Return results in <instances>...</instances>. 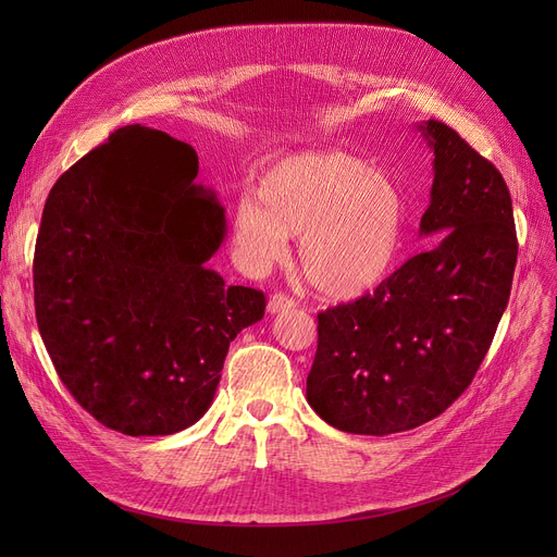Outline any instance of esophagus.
<instances>
[{
    "label": "esophagus",
    "instance_id": "obj_1",
    "mask_svg": "<svg viewBox=\"0 0 557 557\" xmlns=\"http://www.w3.org/2000/svg\"><path fill=\"white\" fill-rule=\"evenodd\" d=\"M298 302L294 300V298H288V296H284V294H275V296H271V300H269V313H280V311H288V309H294Z\"/></svg>",
    "mask_w": 557,
    "mask_h": 557
}]
</instances>
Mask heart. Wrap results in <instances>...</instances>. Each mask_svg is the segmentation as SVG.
Instances as JSON below:
<instances>
[{
  "label": "heart",
  "mask_w": 557,
  "mask_h": 557,
  "mask_svg": "<svg viewBox=\"0 0 557 557\" xmlns=\"http://www.w3.org/2000/svg\"><path fill=\"white\" fill-rule=\"evenodd\" d=\"M406 200L391 175L345 151L298 153L261 173L257 194L239 196L232 246L242 267L259 275L284 261L298 237V261L330 298L368 294L395 267Z\"/></svg>",
  "instance_id": "obj_1"
}]
</instances>
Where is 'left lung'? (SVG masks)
Wrapping results in <instances>:
<instances>
[{"instance_id":"left-lung-1","label":"left lung","mask_w":557,"mask_h":557,"mask_svg":"<svg viewBox=\"0 0 557 557\" xmlns=\"http://www.w3.org/2000/svg\"><path fill=\"white\" fill-rule=\"evenodd\" d=\"M433 151L422 237L408 259L355 302L318 313L307 401L334 429L388 435L449 408L485 359L517 263L504 175L443 122L416 126Z\"/></svg>"}]
</instances>
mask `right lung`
<instances>
[{"mask_svg":"<svg viewBox=\"0 0 557 557\" xmlns=\"http://www.w3.org/2000/svg\"><path fill=\"white\" fill-rule=\"evenodd\" d=\"M189 144L114 131L51 187L34 257L36 318L61 382L103 426L171 435L212 406L230 343L267 298L208 267L227 225Z\"/></svg>","mask_w":557,"mask_h":557,"instance_id":"1","label":"right lung"}]
</instances>
